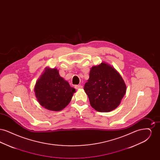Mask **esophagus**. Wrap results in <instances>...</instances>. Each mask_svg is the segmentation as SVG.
Returning a JSON list of instances; mask_svg holds the SVG:
<instances>
[{
  "label": "esophagus",
  "mask_w": 160,
  "mask_h": 160,
  "mask_svg": "<svg viewBox=\"0 0 160 160\" xmlns=\"http://www.w3.org/2000/svg\"><path fill=\"white\" fill-rule=\"evenodd\" d=\"M74 87H75V88H76V89H82V88H83L82 85H75V86H74Z\"/></svg>",
  "instance_id": "esophagus-1"
}]
</instances>
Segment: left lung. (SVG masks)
Masks as SVG:
<instances>
[{
	"label": "left lung",
	"instance_id": "obj_1",
	"mask_svg": "<svg viewBox=\"0 0 160 160\" xmlns=\"http://www.w3.org/2000/svg\"><path fill=\"white\" fill-rule=\"evenodd\" d=\"M84 90L93 108L100 112H108L120 104L126 92V85L115 69L101 63L92 68Z\"/></svg>",
	"mask_w": 160,
	"mask_h": 160
}]
</instances>
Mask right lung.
<instances>
[{
    "label": "right lung",
    "mask_w": 160,
    "mask_h": 160,
    "mask_svg": "<svg viewBox=\"0 0 160 160\" xmlns=\"http://www.w3.org/2000/svg\"><path fill=\"white\" fill-rule=\"evenodd\" d=\"M39 104L47 109L59 111L67 106L76 89L62 78L56 69H47L35 87Z\"/></svg>",
    "instance_id": "obj_1"
}]
</instances>
